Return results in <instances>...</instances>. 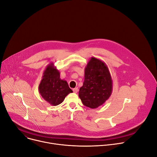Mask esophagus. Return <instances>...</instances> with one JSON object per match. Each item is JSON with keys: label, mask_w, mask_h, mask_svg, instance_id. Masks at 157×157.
I'll return each instance as SVG.
<instances>
[{"label": "esophagus", "mask_w": 157, "mask_h": 157, "mask_svg": "<svg viewBox=\"0 0 157 157\" xmlns=\"http://www.w3.org/2000/svg\"><path fill=\"white\" fill-rule=\"evenodd\" d=\"M73 91L74 93H77V92L78 91V89L77 87V88H75L73 89Z\"/></svg>", "instance_id": "1"}]
</instances>
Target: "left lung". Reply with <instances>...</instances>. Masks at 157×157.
Segmentation results:
<instances>
[{
    "mask_svg": "<svg viewBox=\"0 0 157 157\" xmlns=\"http://www.w3.org/2000/svg\"><path fill=\"white\" fill-rule=\"evenodd\" d=\"M113 92V80L107 65L92 57L85 68L84 81L78 96L83 104L91 109L102 105Z\"/></svg>",
    "mask_w": 157,
    "mask_h": 157,
    "instance_id": "left-lung-1",
    "label": "left lung"
}]
</instances>
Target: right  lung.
Segmentation results:
<instances>
[{"label":"right lung","instance_id":"1","mask_svg":"<svg viewBox=\"0 0 157 157\" xmlns=\"http://www.w3.org/2000/svg\"><path fill=\"white\" fill-rule=\"evenodd\" d=\"M39 85V92L42 98L52 105L61 104L66 96L73 92L66 80L60 78V73L53 63L44 70Z\"/></svg>","mask_w":157,"mask_h":157}]
</instances>
